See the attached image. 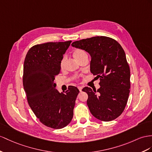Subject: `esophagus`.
<instances>
[{"mask_svg": "<svg viewBox=\"0 0 152 152\" xmlns=\"http://www.w3.org/2000/svg\"><path fill=\"white\" fill-rule=\"evenodd\" d=\"M77 88H78V89H79V91L81 92V91H82V87H77Z\"/></svg>", "mask_w": 152, "mask_h": 152, "instance_id": "esophagus-1", "label": "esophagus"}]
</instances>
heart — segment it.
<instances>
[{"label": "heart", "mask_w": 152, "mask_h": 152, "mask_svg": "<svg viewBox=\"0 0 152 152\" xmlns=\"http://www.w3.org/2000/svg\"><path fill=\"white\" fill-rule=\"evenodd\" d=\"M73 55H74V57L76 58V60L77 61H79L81 59H82L83 58L87 56V54L84 50L76 49L75 50V52H74ZM65 61H66V56H65L63 57V58H62V60H61V62H60V67L61 69H63L64 67Z\"/></svg>", "instance_id": "obj_1"}]
</instances>
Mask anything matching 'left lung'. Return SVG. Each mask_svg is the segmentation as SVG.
Masks as SVG:
<instances>
[{
    "mask_svg": "<svg viewBox=\"0 0 152 152\" xmlns=\"http://www.w3.org/2000/svg\"><path fill=\"white\" fill-rule=\"evenodd\" d=\"M72 46L83 49L91 56V71L99 78L96 91L85 87L91 114L103 121H110L123 113L130 88V71L125 53L114 39L94 37L74 42Z\"/></svg>",
    "mask_w": 152,
    "mask_h": 152,
    "instance_id": "obj_1",
    "label": "left lung"
}]
</instances>
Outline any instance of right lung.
I'll return each instance as SVG.
<instances>
[{"label":"right lung","instance_id":"right-lung-1","mask_svg":"<svg viewBox=\"0 0 152 152\" xmlns=\"http://www.w3.org/2000/svg\"><path fill=\"white\" fill-rule=\"evenodd\" d=\"M71 42L35 45L28 50L24 60L23 85L29 105L43 124L54 129H60L71 121L80 92L71 86L65 94L60 93L54 83Z\"/></svg>","mask_w":152,"mask_h":152}]
</instances>
